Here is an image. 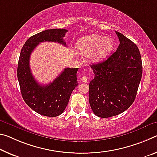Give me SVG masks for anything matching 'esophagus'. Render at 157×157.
<instances>
[{"label":"esophagus","instance_id":"34e87169","mask_svg":"<svg viewBox=\"0 0 157 157\" xmlns=\"http://www.w3.org/2000/svg\"><path fill=\"white\" fill-rule=\"evenodd\" d=\"M80 79H81L82 82H84V83L87 82V81H88V78H87V77H86V76L81 77Z\"/></svg>","mask_w":157,"mask_h":157}]
</instances>
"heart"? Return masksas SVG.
Wrapping results in <instances>:
<instances>
[{
	"label": "heart",
	"instance_id": "obj_1",
	"mask_svg": "<svg viewBox=\"0 0 157 157\" xmlns=\"http://www.w3.org/2000/svg\"><path fill=\"white\" fill-rule=\"evenodd\" d=\"M113 40L110 37L89 35L78 41L77 47L82 55L90 56L93 63H99L105 59L113 48Z\"/></svg>",
	"mask_w": 157,
	"mask_h": 157
}]
</instances>
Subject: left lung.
Returning a JSON list of instances; mask_svg holds the SVG:
<instances>
[{
	"label": "left lung",
	"mask_w": 157,
	"mask_h": 157,
	"mask_svg": "<svg viewBox=\"0 0 157 157\" xmlns=\"http://www.w3.org/2000/svg\"><path fill=\"white\" fill-rule=\"evenodd\" d=\"M119 44L101 63L92 64L94 79L89 84V104L96 116L108 118L123 113L135 101L143 64L136 44L116 31Z\"/></svg>",
	"instance_id": "obj_1"
}]
</instances>
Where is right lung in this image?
<instances>
[{
    "mask_svg": "<svg viewBox=\"0 0 157 157\" xmlns=\"http://www.w3.org/2000/svg\"><path fill=\"white\" fill-rule=\"evenodd\" d=\"M64 29H53L30 37L22 47L17 66L21 93L24 101L32 110L41 115L54 117L65 110L73 89L78 85L77 72L79 68H66L52 82L47 85L38 84L30 68V56L40 43L54 42L66 46L63 40Z\"/></svg>",
    "mask_w": 157,
    "mask_h": 157,
    "instance_id": "obj_1",
    "label": "right lung"
}]
</instances>
